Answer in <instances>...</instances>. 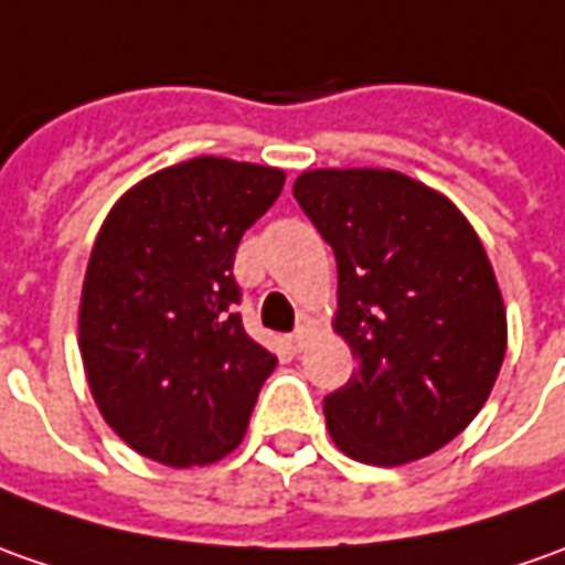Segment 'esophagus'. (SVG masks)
Here are the masks:
<instances>
[{"mask_svg":"<svg viewBox=\"0 0 565 565\" xmlns=\"http://www.w3.org/2000/svg\"><path fill=\"white\" fill-rule=\"evenodd\" d=\"M312 337H315V328L309 324V321H302L297 331L290 333V347L297 349V352H302V349L312 343Z\"/></svg>","mask_w":565,"mask_h":565,"instance_id":"obj_1","label":"esophagus"}]
</instances>
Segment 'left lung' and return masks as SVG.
<instances>
[{
	"label": "left lung",
	"instance_id": "8db88e82",
	"mask_svg": "<svg viewBox=\"0 0 565 565\" xmlns=\"http://www.w3.org/2000/svg\"><path fill=\"white\" fill-rule=\"evenodd\" d=\"M294 198L337 256L333 331L359 359L324 398L333 445L398 467L470 427L508 352V309L473 225L395 170H306Z\"/></svg>",
	"mask_w": 565,
	"mask_h": 565
}]
</instances>
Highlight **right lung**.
Segmentation results:
<instances>
[{"instance_id": "1", "label": "right lung", "mask_w": 565, "mask_h": 565, "mask_svg": "<svg viewBox=\"0 0 565 565\" xmlns=\"http://www.w3.org/2000/svg\"><path fill=\"white\" fill-rule=\"evenodd\" d=\"M284 170L191 157L110 206L79 294V355L107 427L175 470L234 451L275 371L234 302V253Z\"/></svg>"}]
</instances>
